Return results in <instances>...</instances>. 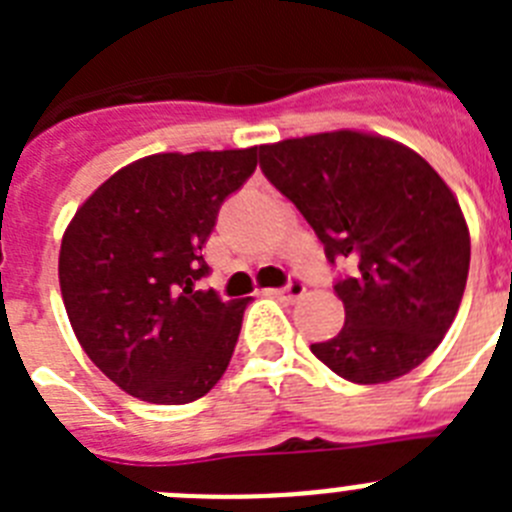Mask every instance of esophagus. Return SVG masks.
I'll list each match as a JSON object with an SVG mask.
<instances>
[{"mask_svg": "<svg viewBox=\"0 0 512 512\" xmlns=\"http://www.w3.org/2000/svg\"><path fill=\"white\" fill-rule=\"evenodd\" d=\"M271 295L279 297V300H297V297L305 295V282L300 277H292L282 289H271Z\"/></svg>", "mask_w": 512, "mask_h": 512, "instance_id": "obj_1", "label": "esophagus"}]
</instances>
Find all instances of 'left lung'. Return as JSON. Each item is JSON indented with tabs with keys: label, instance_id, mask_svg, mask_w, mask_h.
<instances>
[{
	"label": "left lung",
	"instance_id": "left-lung-1",
	"mask_svg": "<svg viewBox=\"0 0 512 512\" xmlns=\"http://www.w3.org/2000/svg\"><path fill=\"white\" fill-rule=\"evenodd\" d=\"M264 176L300 210L351 274L333 289L346 310L310 351L354 384H382L423 364L459 310L469 228L451 189L410 148L336 130L259 146Z\"/></svg>",
	"mask_w": 512,
	"mask_h": 512
}]
</instances>
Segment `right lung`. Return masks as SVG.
<instances>
[{"label": "right lung", "instance_id": "1", "mask_svg": "<svg viewBox=\"0 0 512 512\" xmlns=\"http://www.w3.org/2000/svg\"><path fill=\"white\" fill-rule=\"evenodd\" d=\"M256 148L156 153L112 174L63 233L58 279L71 328L104 377L138 400L184 405L220 382L251 300L197 289L220 205Z\"/></svg>", "mask_w": 512, "mask_h": 512}]
</instances>
